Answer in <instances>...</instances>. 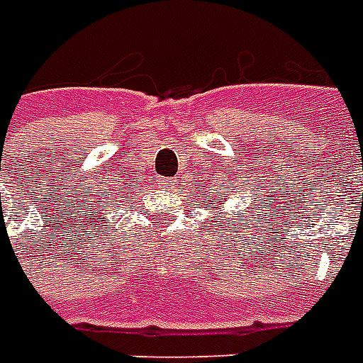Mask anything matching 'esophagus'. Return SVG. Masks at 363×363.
Wrapping results in <instances>:
<instances>
[{"instance_id":"1","label":"esophagus","mask_w":363,"mask_h":363,"mask_svg":"<svg viewBox=\"0 0 363 363\" xmlns=\"http://www.w3.org/2000/svg\"><path fill=\"white\" fill-rule=\"evenodd\" d=\"M157 184H160L161 189H171V186H173V181H171V179H160Z\"/></svg>"}]
</instances>
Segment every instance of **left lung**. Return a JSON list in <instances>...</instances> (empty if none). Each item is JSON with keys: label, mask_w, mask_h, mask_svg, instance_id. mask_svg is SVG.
<instances>
[{"label": "left lung", "mask_w": 363, "mask_h": 363, "mask_svg": "<svg viewBox=\"0 0 363 363\" xmlns=\"http://www.w3.org/2000/svg\"><path fill=\"white\" fill-rule=\"evenodd\" d=\"M221 186H223V184H221ZM223 192H225V196H223L219 202H216L217 203V209H219L221 213H223V203H227V200H229V196H230V192H229V194H227V190H225V189H223ZM213 198H216V196H213ZM209 200H211V196H206V202H209ZM233 216H235L236 219H240V217H242V216H240V213H238V211H233ZM246 219H248V217H246ZM256 219H257V217H256Z\"/></svg>", "instance_id": "1"}]
</instances>
